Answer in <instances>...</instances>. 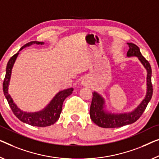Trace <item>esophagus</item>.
I'll return each instance as SVG.
<instances>
[{
    "mask_svg": "<svg viewBox=\"0 0 159 159\" xmlns=\"http://www.w3.org/2000/svg\"><path fill=\"white\" fill-rule=\"evenodd\" d=\"M81 83L83 86H86V84H88V81H86V80H83Z\"/></svg>",
    "mask_w": 159,
    "mask_h": 159,
    "instance_id": "1",
    "label": "esophagus"
}]
</instances>
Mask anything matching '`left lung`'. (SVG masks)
<instances>
[{
	"mask_svg": "<svg viewBox=\"0 0 159 159\" xmlns=\"http://www.w3.org/2000/svg\"><path fill=\"white\" fill-rule=\"evenodd\" d=\"M129 49L127 57H137L139 61L146 70V93L141 102L136 108L131 111L124 113H113L108 109L105 98L98 92H93L90 117L93 122L102 128H118L125 125L131 124L140 118L145 111L146 106L151 99L153 94V86L151 84V68L148 61L142 56L140 49L132 43H127Z\"/></svg>",
	"mask_w": 159,
	"mask_h": 159,
	"instance_id": "obj_1",
	"label": "left lung"
}]
</instances>
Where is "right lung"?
<instances>
[{"mask_svg": "<svg viewBox=\"0 0 159 159\" xmlns=\"http://www.w3.org/2000/svg\"><path fill=\"white\" fill-rule=\"evenodd\" d=\"M34 44L43 45L44 42L31 41L28 43L22 48H20L18 53L12 56L10 60L8 61L6 66V76H5L3 84V90L12 111L19 120L25 124L33 125V126L46 127L53 124L58 120L60 117L61 111H62L63 101L68 96H70L73 93V89L69 88V89H66L59 91L54 96L53 98L48 103V105L41 111H35V112H27V111H22L18 107V106L14 102L11 95L8 93V87L10 84L12 69H13L14 63L19 55V52L23 48Z\"/></svg>", "mask_w": 159, "mask_h": 159, "instance_id": "1", "label": "right lung"}]
</instances>
